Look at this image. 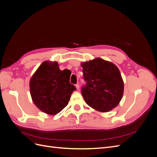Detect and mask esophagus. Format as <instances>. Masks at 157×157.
Listing matches in <instances>:
<instances>
[{
    "mask_svg": "<svg viewBox=\"0 0 157 157\" xmlns=\"http://www.w3.org/2000/svg\"><path fill=\"white\" fill-rule=\"evenodd\" d=\"M75 86H76V88H77V90L79 89V84L78 83L77 84H75Z\"/></svg>",
    "mask_w": 157,
    "mask_h": 157,
    "instance_id": "1",
    "label": "esophagus"
}]
</instances>
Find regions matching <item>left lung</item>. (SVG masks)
Masks as SVG:
<instances>
[{"label":"left lung","mask_w":157,"mask_h":157,"mask_svg":"<svg viewBox=\"0 0 157 157\" xmlns=\"http://www.w3.org/2000/svg\"><path fill=\"white\" fill-rule=\"evenodd\" d=\"M86 86L82 95L95 110L108 112L119 104L124 93V82L117 66L101 58L81 63Z\"/></svg>","instance_id":"8db88e82"}]
</instances>
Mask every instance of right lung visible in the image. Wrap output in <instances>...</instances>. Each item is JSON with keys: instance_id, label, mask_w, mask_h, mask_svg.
<instances>
[{"instance_id": "right-lung-1", "label": "right lung", "mask_w": 157, "mask_h": 157, "mask_svg": "<svg viewBox=\"0 0 157 157\" xmlns=\"http://www.w3.org/2000/svg\"><path fill=\"white\" fill-rule=\"evenodd\" d=\"M71 71H61L56 61H45L36 69L30 79L32 100L40 111L48 115L59 113L67 105L73 92L70 84Z\"/></svg>"}]
</instances>
